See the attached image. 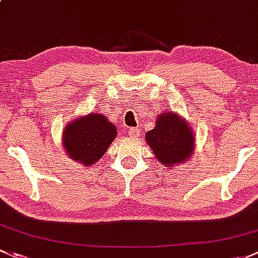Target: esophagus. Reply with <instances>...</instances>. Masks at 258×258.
I'll return each mask as SVG.
<instances>
[{
  "instance_id": "34e87169",
  "label": "esophagus",
  "mask_w": 258,
  "mask_h": 258,
  "mask_svg": "<svg viewBox=\"0 0 258 258\" xmlns=\"http://www.w3.org/2000/svg\"><path fill=\"white\" fill-rule=\"evenodd\" d=\"M128 134H129L132 138H137L138 135L140 134V129H139V128H129Z\"/></svg>"
}]
</instances>
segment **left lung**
<instances>
[{
    "label": "left lung",
    "mask_w": 258,
    "mask_h": 258,
    "mask_svg": "<svg viewBox=\"0 0 258 258\" xmlns=\"http://www.w3.org/2000/svg\"><path fill=\"white\" fill-rule=\"evenodd\" d=\"M147 143L153 149L154 155L163 165L172 166L186 161L192 154V132L176 114H160L155 128L147 133Z\"/></svg>",
    "instance_id": "1"
}]
</instances>
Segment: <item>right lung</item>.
Masks as SVG:
<instances>
[{
  "label": "right lung",
  "mask_w": 258,
  "mask_h": 258,
  "mask_svg": "<svg viewBox=\"0 0 258 258\" xmlns=\"http://www.w3.org/2000/svg\"><path fill=\"white\" fill-rule=\"evenodd\" d=\"M115 135V126L94 113L71 123L63 134V144L73 160L92 165L104 155Z\"/></svg>",
  "instance_id": "obj_1"
}]
</instances>
